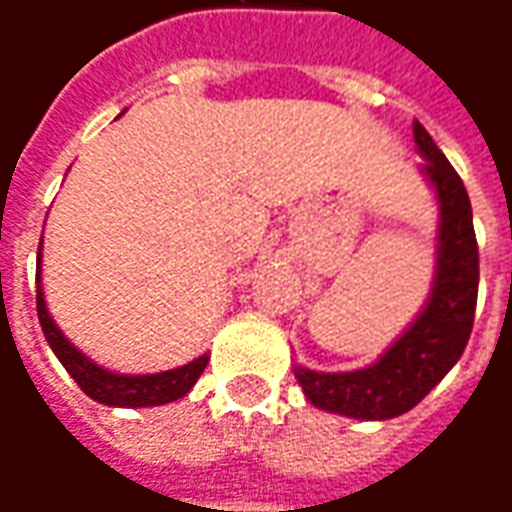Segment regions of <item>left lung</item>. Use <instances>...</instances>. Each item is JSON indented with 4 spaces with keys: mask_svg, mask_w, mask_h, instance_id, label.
Segmentation results:
<instances>
[{
    "mask_svg": "<svg viewBox=\"0 0 512 512\" xmlns=\"http://www.w3.org/2000/svg\"><path fill=\"white\" fill-rule=\"evenodd\" d=\"M412 136L424 158L418 169L438 200L435 273L421 312L368 368L326 373L292 365L309 404L357 421H387L410 412L463 357L474 326L479 250L471 200L421 122H412Z\"/></svg>",
    "mask_w": 512,
    "mask_h": 512,
    "instance_id": "1",
    "label": "left lung"
}]
</instances>
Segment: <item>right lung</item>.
Wrapping results in <instances>:
<instances>
[{
  "label": "right lung",
  "mask_w": 512,
  "mask_h": 512,
  "mask_svg": "<svg viewBox=\"0 0 512 512\" xmlns=\"http://www.w3.org/2000/svg\"><path fill=\"white\" fill-rule=\"evenodd\" d=\"M41 250H44V236L38 245V264H35L38 323L44 329L49 348L55 351V357L61 359L63 368L69 370V376L80 384V390L88 398L100 401L105 407H161L169 401H178L195 387L200 373L209 365V354H200L181 368L161 370V373H119V370L97 365L88 354H83L49 315L47 295H44V273H41Z\"/></svg>",
  "instance_id": "add662e5"
}]
</instances>
